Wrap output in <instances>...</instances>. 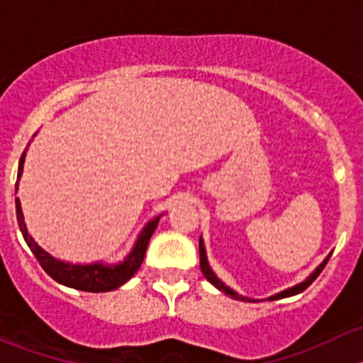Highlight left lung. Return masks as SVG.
<instances>
[{"mask_svg":"<svg viewBox=\"0 0 363 363\" xmlns=\"http://www.w3.org/2000/svg\"><path fill=\"white\" fill-rule=\"evenodd\" d=\"M199 246H200V269H202L203 276L207 277V281H208V283H211V284H214V286L218 288V290H221L223 294H225V295H228V296H232V298H235V300H242V302H258V300H256V298H250V296H242V295H239V294H237V291H233L232 288H228V286H226V284L223 283L221 279H218V276H216V274L212 272V269H211V267H208V262H207V252H205V246H203V240H202V237H200V242H199ZM328 259H330V255H328L327 258H325L323 262H321L320 265H318L316 269H314V272L311 274V276L307 277L306 281H302V283H298V284H295V286L288 288V290H283V291H279V294H276V295L269 296V300L284 298V296H291V295H296V294H300V291H303V290H306V288H307V286H311V284H313V281L316 279L318 276H320V274H321V270L325 269V265H327V262H328Z\"/></svg>","mask_w":363,"mask_h":363,"instance_id":"1","label":"left lung"}]
</instances>
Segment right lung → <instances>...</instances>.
I'll return each instance as SVG.
<instances>
[{
  "label": "right lung",
  "instance_id": "obj_1",
  "mask_svg": "<svg viewBox=\"0 0 363 363\" xmlns=\"http://www.w3.org/2000/svg\"><path fill=\"white\" fill-rule=\"evenodd\" d=\"M26 151H28V147L24 149L23 156H21L19 160V174H17L16 191L19 189V179L21 175H23ZM16 211H17V221H19V228L21 232H23L26 244H28L29 250L33 251L35 258L38 259L42 269L45 270L54 281H57V283L65 284V286H69V288H75V290H80V291H91V294L112 291L116 290V288L123 286L126 281L131 279V276L140 269L142 262H144L145 251H147V244L149 240H151L152 233H155L156 226H158V221H160V216H156L155 219H151V221L144 226L140 235H138L137 240H135L133 250L130 251V255H128L123 262L116 263V265H105V263H87V265H80V263L61 262V259H56L54 256H50L49 252L43 251L42 247L35 242V239L28 233L19 199H16Z\"/></svg>",
  "mask_w": 363,
  "mask_h": 363
}]
</instances>
